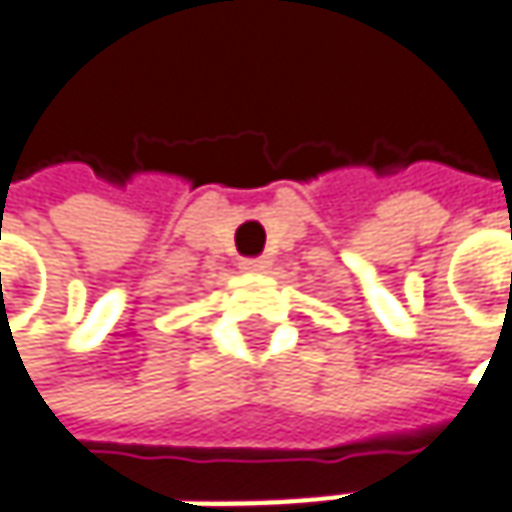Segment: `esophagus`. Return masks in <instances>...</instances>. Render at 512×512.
Masks as SVG:
<instances>
[{"mask_svg": "<svg viewBox=\"0 0 512 512\" xmlns=\"http://www.w3.org/2000/svg\"><path fill=\"white\" fill-rule=\"evenodd\" d=\"M240 269L243 272H266L269 269V257H243Z\"/></svg>", "mask_w": 512, "mask_h": 512, "instance_id": "34e87169", "label": "esophagus"}]
</instances>
